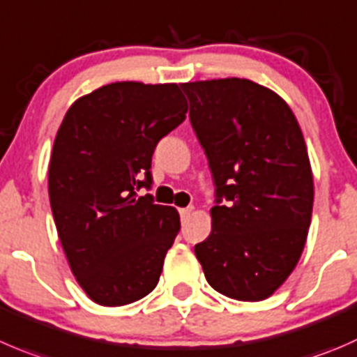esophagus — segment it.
<instances>
[{
  "label": "esophagus",
  "instance_id": "esophagus-1",
  "mask_svg": "<svg viewBox=\"0 0 357 357\" xmlns=\"http://www.w3.org/2000/svg\"><path fill=\"white\" fill-rule=\"evenodd\" d=\"M193 207H183V209H179V216H181V221H186L190 218V214H192Z\"/></svg>",
  "mask_w": 357,
  "mask_h": 357
}]
</instances>
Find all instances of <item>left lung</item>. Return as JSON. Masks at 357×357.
<instances>
[{
    "instance_id": "8db88e82",
    "label": "left lung",
    "mask_w": 357,
    "mask_h": 357,
    "mask_svg": "<svg viewBox=\"0 0 357 357\" xmlns=\"http://www.w3.org/2000/svg\"><path fill=\"white\" fill-rule=\"evenodd\" d=\"M214 181L213 230L195 245L207 282L228 298L265 300L298 263L314 181L289 106L251 79L183 83Z\"/></svg>"
}]
</instances>
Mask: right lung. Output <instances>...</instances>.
I'll list each match as a JSON object with an SVG mask.
<instances>
[{"instance_id":"add662e5","label":"right lung","mask_w":357,"mask_h":357,"mask_svg":"<svg viewBox=\"0 0 357 357\" xmlns=\"http://www.w3.org/2000/svg\"><path fill=\"white\" fill-rule=\"evenodd\" d=\"M188 109L176 83L116 82L79 98L66 113L48 165L59 238L89 298L120 307L153 291L181 223L158 206L151 157Z\"/></svg>"}]
</instances>
